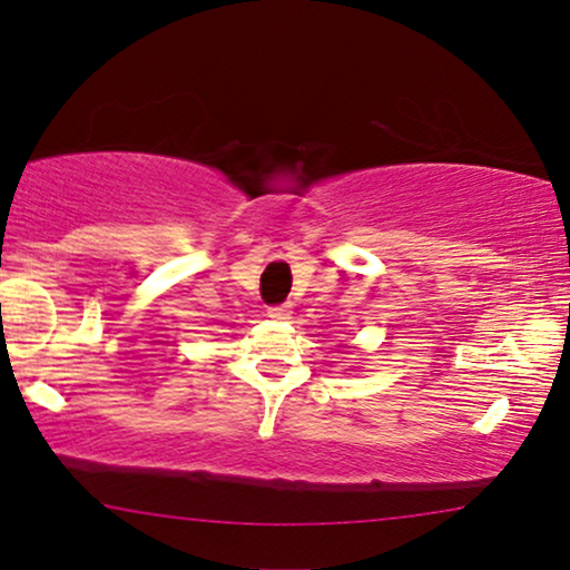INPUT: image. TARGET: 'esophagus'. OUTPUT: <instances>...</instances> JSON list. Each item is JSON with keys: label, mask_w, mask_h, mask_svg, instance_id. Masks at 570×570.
<instances>
[{"label": "esophagus", "mask_w": 570, "mask_h": 570, "mask_svg": "<svg viewBox=\"0 0 570 570\" xmlns=\"http://www.w3.org/2000/svg\"><path fill=\"white\" fill-rule=\"evenodd\" d=\"M267 314H269L272 318H279V322H283V318H291L293 306H291V303H277V306H269Z\"/></svg>", "instance_id": "esophagus-1"}]
</instances>
